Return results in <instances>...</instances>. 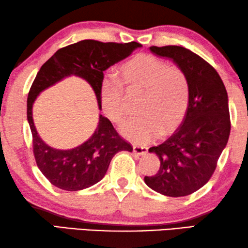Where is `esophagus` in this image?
I'll list each match as a JSON object with an SVG mask.
<instances>
[{"mask_svg":"<svg viewBox=\"0 0 248 248\" xmlns=\"http://www.w3.org/2000/svg\"><path fill=\"white\" fill-rule=\"evenodd\" d=\"M147 147L146 146H140V145H133V151L137 155H145L147 153Z\"/></svg>","mask_w":248,"mask_h":248,"instance_id":"obj_1","label":"esophagus"}]
</instances>
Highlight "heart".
<instances>
[{
    "label": "heart",
    "instance_id": "obj_1",
    "mask_svg": "<svg viewBox=\"0 0 248 248\" xmlns=\"http://www.w3.org/2000/svg\"><path fill=\"white\" fill-rule=\"evenodd\" d=\"M119 80L120 83L111 79L103 81L101 103L105 115L120 124L126 112L121 86L127 93L141 91L139 101L140 115L128 119L121 127L127 139L145 143L158 133H171L185 120L190 102V83L181 68L168 66L155 56L140 54L120 67Z\"/></svg>",
    "mask_w": 248,
    "mask_h": 248
}]
</instances>
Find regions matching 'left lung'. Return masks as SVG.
Instances as JSON below:
<instances>
[{"instance_id":"left-lung-1","label":"left lung","mask_w":248,"mask_h":248,"mask_svg":"<svg viewBox=\"0 0 248 248\" xmlns=\"http://www.w3.org/2000/svg\"><path fill=\"white\" fill-rule=\"evenodd\" d=\"M151 50L172 59L186 72L190 102L177 131L162 144L149 148L159 157L160 167L154 176H145V182L164 196L185 197L210 180L229 140L227 92L216 69L191 50L172 45L152 46Z\"/></svg>"}]
</instances>
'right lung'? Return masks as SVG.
I'll return each mask as SVG.
<instances>
[{
	"label": "right lung",
	"mask_w": 248,
	"mask_h": 248,
	"mask_svg": "<svg viewBox=\"0 0 248 248\" xmlns=\"http://www.w3.org/2000/svg\"><path fill=\"white\" fill-rule=\"evenodd\" d=\"M141 45L102 43L86 39L57 50L39 69L27 97V120L32 136V153L38 168L51 185L66 191L89 188L104 177L116 153L132 152L133 147L119 135L107 117L100 115L99 125L91 139L70 151H58L38 136L31 108L37 95L64 77L75 75L86 79L94 90L101 108V84L112 64L126 58Z\"/></svg>",
	"instance_id": "right-lung-1"
}]
</instances>
